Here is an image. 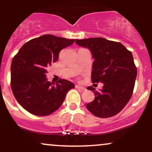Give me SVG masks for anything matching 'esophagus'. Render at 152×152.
Here are the masks:
<instances>
[{"label":"esophagus","instance_id":"34e87169","mask_svg":"<svg viewBox=\"0 0 152 152\" xmlns=\"http://www.w3.org/2000/svg\"><path fill=\"white\" fill-rule=\"evenodd\" d=\"M76 88H77V89H79V90H81V91L86 90V88H84L83 86H79V85H76Z\"/></svg>","mask_w":152,"mask_h":152}]
</instances>
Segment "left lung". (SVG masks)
<instances>
[{"mask_svg":"<svg viewBox=\"0 0 152 152\" xmlns=\"http://www.w3.org/2000/svg\"><path fill=\"white\" fill-rule=\"evenodd\" d=\"M76 43L91 51L94 58L92 83H104L100 91L92 86L87 88L95 94L93 102L86 104L87 109L99 118L115 116L125 107L133 94L137 69L132 52L121 43L104 38L76 39Z\"/></svg>","mask_w":152,"mask_h":152,"instance_id":"8db88e82","label":"left lung"}]
</instances>
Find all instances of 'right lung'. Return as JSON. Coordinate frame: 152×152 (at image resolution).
Returning a JSON list of instances; mask_svg holds the SVG:
<instances>
[{
	"instance_id": "1",
	"label": "right lung",
	"mask_w": 152,
	"mask_h": 152,
	"mask_svg": "<svg viewBox=\"0 0 152 152\" xmlns=\"http://www.w3.org/2000/svg\"><path fill=\"white\" fill-rule=\"evenodd\" d=\"M74 39L43 35L31 39L13 57L10 67V86L18 104L31 114L48 116L61 106L74 84L59 79L54 84L47 81V67L56 61L63 48Z\"/></svg>"
}]
</instances>
